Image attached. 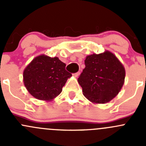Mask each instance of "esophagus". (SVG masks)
Instances as JSON below:
<instances>
[{
	"label": "esophagus",
	"mask_w": 146,
	"mask_h": 146,
	"mask_svg": "<svg viewBox=\"0 0 146 146\" xmlns=\"http://www.w3.org/2000/svg\"><path fill=\"white\" fill-rule=\"evenodd\" d=\"M79 75H80V72H77V73H73V76H74V77H76V78L78 77Z\"/></svg>",
	"instance_id": "1"
}]
</instances>
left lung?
Here are the masks:
<instances>
[{
	"mask_svg": "<svg viewBox=\"0 0 146 146\" xmlns=\"http://www.w3.org/2000/svg\"><path fill=\"white\" fill-rule=\"evenodd\" d=\"M85 68L78 78L85 98L99 104L109 102L119 93L124 82L125 69L110 51L88 56Z\"/></svg>",
	"mask_w": 146,
	"mask_h": 146,
	"instance_id": "left-lung-1",
	"label": "left lung"
}]
</instances>
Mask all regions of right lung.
<instances>
[{
    "mask_svg": "<svg viewBox=\"0 0 146 146\" xmlns=\"http://www.w3.org/2000/svg\"><path fill=\"white\" fill-rule=\"evenodd\" d=\"M71 73L58 57L41 55L32 60L25 69L23 81L29 93L41 100H51L62 91Z\"/></svg>",
    "mask_w": 146,
    "mask_h": 146,
    "instance_id": "add662e5",
    "label": "right lung"
}]
</instances>
